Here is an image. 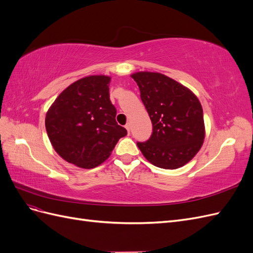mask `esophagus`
<instances>
[{
    "mask_svg": "<svg viewBox=\"0 0 253 253\" xmlns=\"http://www.w3.org/2000/svg\"><path fill=\"white\" fill-rule=\"evenodd\" d=\"M126 128L127 133L129 134V128H131V125H129V124H126Z\"/></svg>",
    "mask_w": 253,
    "mask_h": 253,
    "instance_id": "1",
    "label": "esophagus"
}]
</instances>
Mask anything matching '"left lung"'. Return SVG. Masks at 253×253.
Returning a JSON list of instances; mask_svg holds the SVG:
<instances>
[{"label":"left lung","instance_id":"1","mask_svg":"<svg viewBox=\"0 0 253 253\" xmlns=\"http://www.w3.org/2000/svg\"><path fill=\"white\" fill-rule=\"evenodd\" d=\"M152 121L147 141L137 142L143 156L155 167L174 170L200 151L205 138L204 113L197 97L180 83L158 73L132 75Z\"/></svg>","mask_w":253,"mask_h":253}]
</instances>
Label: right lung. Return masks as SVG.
<instances>
[{
  "mask_svg": "<svg viewBox=\"0 0 253 253\" xmlns=\"http://www.w3.org/2000/svg\"><path fill=\"white\" fill-rule=\"evenodd\" d=\"M111 78L89 76L65 88L49 108L45 127L53 149L67 163L91 169L103 163L121 137L116 108L110 100Z\"/></svg>",
  "mask_w": 253,
  "mask_h": 253,
  "instance_id": "right-lung-1",
  "label": "right lung"
}]
</instances>
